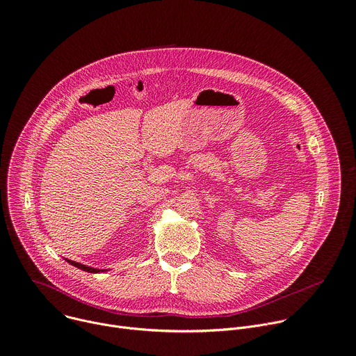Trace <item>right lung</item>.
<instances>
[{
	"mask_svg": "<svg viewBox=\"0 0 356 356\" xmlns=\"http://www.w3.org/2000/svg\"><path fill=\"white\" fill-rule=\"evenodd\" d=\"M67 262H69L70 265H73V266H76V268L81 269V270H86V272H88V273H99V272H106V270H107V269H94V268H91V266H86V265L77 264V262H74V261H70V259H67Z\"/></svg>",
	"mask_w": 356,
	"mask_h": 356,
	"instance_id": "1",
	"label": "right lung"
}]
</instances>
